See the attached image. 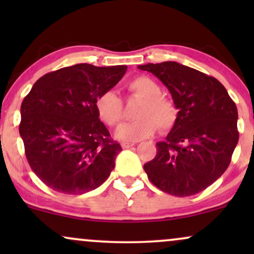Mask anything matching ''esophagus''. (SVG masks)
Here are the masks:
<instances>
[{
    "mask_svg": "<svg viewBox=\"0 0 254 254\" xmlns=\"http://www.w3.org/2000/svg\"><path fill=\"white\" fill-rule=\"evenodd\" d=\"M122 145V148H123V149H129V148H131V147H133V143H127V142H123V143L121 144Z\"/></svg>",
    "mask_w": 254,
    "mask_h": 254,
    "instance_id": "34e87169",
    "label": "esophagus"
}]
</instances>
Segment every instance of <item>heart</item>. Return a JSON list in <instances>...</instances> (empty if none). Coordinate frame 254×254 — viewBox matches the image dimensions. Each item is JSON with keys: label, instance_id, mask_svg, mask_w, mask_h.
Listing matches in <instances>:
<instances>
[{"label": "heart", "instance_id": "obj_1", "mask_svg": "<svg viewBox=\"0 0 254 254\" xmlns=\"http://www.w3.org/2000/svg\"><path fill=\"white\" fill-rule=\"evenodd\" d=\"M131 94L143 99L137 109L138 119L121 125L116 136L122 141L136 142L148 138L156 131L170 130L177 121L174 104L161 95V86L145 75L133 77L127 83ZM95 110L100 121L109 127H116L123 118V101L113 90H105L95 99Z\"/></svg>", "mask_w": 254, "mask_h": 254}]
</instances>
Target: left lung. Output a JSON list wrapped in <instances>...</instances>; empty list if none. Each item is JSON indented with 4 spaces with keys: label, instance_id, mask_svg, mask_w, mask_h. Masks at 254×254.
Listing matches in <instances>:
<instances>
[{
    "label": "left lung",
    "instance_id": "left-lung-1",
    "mask_svg": "<svg viewBox=\"0 0 254 254\" xmlns=\"http://www.w3.org/2000/svg\"><path fill=\"white\" fill-rule=\"evenodd\" d=\"M154 74L171 92L177 121L156 155L144 164L157 189L178 197L205 190L224 173L239 141L237 105L223 84L177 62L137 66Z\"/></svg>",
    "mask_w": 254,
    "mask_h": 254
}]
</instances>
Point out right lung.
<instances>
[{"mask_svg": "<svg viewBox=\"0 0 254 254\" xmlns=\"http://www.w3.org/2000/svg\"><path fill=\"white\" fill-rule=\"evenodd\" d=\"M127 65L80 63L42 76L21 104L19 132L32 171L52 190L82 194L99 188L122 147L98 117L95 99Z\"/></svg>", "mask_w": 254, "mask_h": 254, "instance_id": "right-lung-1", "label": "right lung"}]
</instances>
